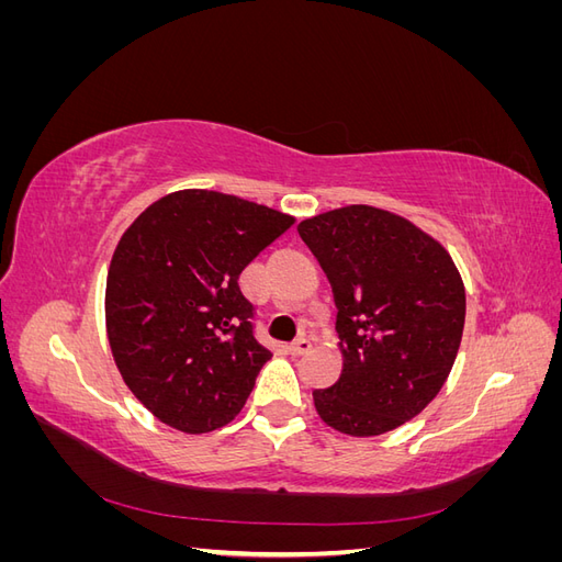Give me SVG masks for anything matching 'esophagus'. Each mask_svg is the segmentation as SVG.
Here are the masks:
<instances>
[{"label": "esophagus", "instance_id": "esophagus-1", "mask_svg": "<svg viewBox=\"0 0 562 562\" xmlns=\"http://www.w3.org/2000/svg\"><path fill=\"white\" fill-rule=\"evenodd\" d=\"M310 351H312V342H310L307 337L295 339L293 347H291V353H293V356H304V353H310Z\"/></svg>", "mask_w": 562, "mask_h": 562}]
</instances>
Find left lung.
I'll return each mask as SVG.
<instances>
[{
	"label": "left lung",
	"mask_w": 562,
	"mask_h": 562,
	"mask_svg": "<svg viewBox=\"0 0 562 562\" xmlns=\"http://www.w3.org/2000/svg\"><path fill=\"white\" fill-rule=\"evenodd\" d=\"M333 285L342 375L314 391L339 434L380 436L427 407L462 342L467 295L450 252L411 220L345 206L297 225Z\"/></svg>",
	"instance_id": "8db88e82"
}]
</instances>
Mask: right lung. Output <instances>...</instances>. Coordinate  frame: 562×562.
<instances>
[{
    "label": "right lung",
    "instance_id": "obj_1",
    "mask_svg": "<svg viewBox=\"0 0 562 562\" xmlns=\"http://www.w3.org/2000/svg\"><path fill=\"white\" fill-rule=\"evenodd\" d=\"M293 215L211 190L147 206L119 239L105 326L126 386L159 422L209 434L241 413L271 351L252 335L241 271Z\"/></svg>",
    "mask_w": 562,
    "mask_h": 562
}]
</instances>
